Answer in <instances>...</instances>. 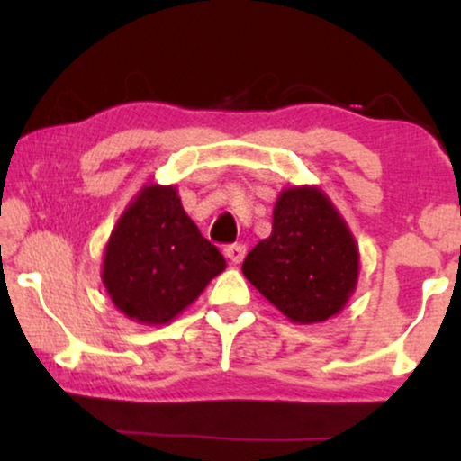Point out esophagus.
<instances>
[{"label":"esophagus","mask_w":461,"mask_h":461,"mask_svg":"<svg viewBox=\"0 0 461 461\" xmlns=\"http://www.w3.org/2000/svg\"><path fill=\"white\" fill-rule=\"evenodd\" d=\"M245 251H248V249H245V245L232 243V245H226V248H224V256L229 258L232 264H239V262H243Z\"/></svg>","instance_id":"obj_1"}]
</instances>
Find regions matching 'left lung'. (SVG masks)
I'll use <instances>...</instances> for the list:
<instances>
[{"label":"left lung","instance_id":"left-lung-1","mask_svg":"<svg viewBox=\"0 0 461 461\" xmlns=\"http://www.w3.org/2000/svg\"><path fill=\"white\" fill-rule=\"evenodd\" d=\"M243 275L294 323H321L355 292L358 248L336 207L317 186L279 194L273 232L249 251Z\"/></svg>","mask_w":461,"mask_h":461}]
</instances>
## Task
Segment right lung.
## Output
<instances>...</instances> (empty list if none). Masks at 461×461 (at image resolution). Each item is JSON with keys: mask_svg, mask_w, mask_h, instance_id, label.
Here are the masks:
<instances>
[{"mask_svg": "<svg viewBox=\"0 0 461 461\" xmlns=\"http://www.w3.org/2000/svg\"><path fill=\"white\" fill-rule=\"evenodd\" d=\"M224 268V256L186 216L176 186L149 185L111 232L103 283L125 317L163 325Z\"/></svg>", "mask_w": 461, "mask_h": 461, "instance_id": "obj_1", "label": "right lung"}]
</instances>
